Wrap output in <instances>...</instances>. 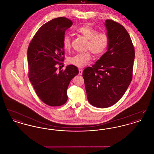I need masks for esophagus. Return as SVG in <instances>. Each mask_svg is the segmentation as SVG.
Returning <instances> with one entry per match:
<instances>
[{"mask_svg":"<svg viewBox=\"0 0 154 154\" xmlns=\"http://www.w3.org/2000/svg\"><path fill=\"white\" fill-rule=\"evenodd\" d=\"M82 70L81 69H79V75H82Z\"/></svg>","mask_w":154,"mask_h":154,"instance_id":"obj_1","label":"esophagus"}]
</instances>
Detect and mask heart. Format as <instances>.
Returning <instances> with one entry per match:
<instances>
[{
  "instance_id": "b5f03b06",
  "label": "heart",
  "mask_w": 154,
  "mask_h": 154,
  "mask_svg": "<svg viewBox=\"0 0 154 154\" xmlns=\"http://www.w3.org/2000/svg\"><path fill=\"white\" fill-rule=\"evenodd\" d=\"M77 34L87 40L86 50H89L95 57L102 55L105 51L109 43V38L105 33H98L96 30L89 25H84L76 30ZM64 48L69 50L71 47V39L69 36L65 35L62 40ZM91 60V55L87 52L84 54H79L68 59L70 65L78 67H83L89 63Z\"/></svg>"
}]
</instances>
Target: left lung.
Listing matches in <instances>:
<instances>
[{
  "mask_svg": "<svg viewBox=\"0 0 154 154\" xmlns=\"http://www.w3.org/2000/svg\"><path fill=\"white\" fill-rule=\"evenodd\" d=\"M104 25L107 50L82 72L88 102L98 108L109 107L124 95L132 81L134 59V47L124 27L111 20Z\"/></svg>",
  "mask_w": 154,
  "mask_h": 154,
  "instance_id": "8db88e82",
  "label": "left lung"
}]
</instances>
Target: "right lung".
<instances>
[{
  "mask_svg": "<svg viewBox=\"0 0 154 154\" xmlns=\"http://www.w3.org/2000/svg\"><path fill=\"white\" fill-rule=\"evenodd\" d=\"M72 25L65 17L52 19L37 30L28 47L29 80L37 95L50 106H62L67 102L70 82L79 72L73 65L59 72L57 66L65 58L62 40Z\"/></svg>",
  "mask_w": 154,
  "mask_h": 154,
  "instance_id": "add662e5",
  "label": "right lung"
}]
</instances>
